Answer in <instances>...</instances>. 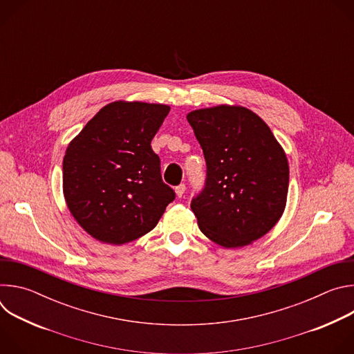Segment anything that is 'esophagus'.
Returning <instances> with one entry per match:
<instances>
[{
    "label": "esophagus",
    "instance_id": "34e87169",
    "mask_svg": "<svg viewBox=\"0 0 354 354\" xmlns=\"http://www.w3.org/2000/svg\"><path fill=\"white\" fill-rule=\"evenodd\" d=\"M185 190H186L185 183H180V185H178V186L175 187V193H176V196H178V197H182V196H183V193H185Z\"/></svg>",
    "mask_w": 354,
    "mask_h": 354
}]
</instances>
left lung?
Listing matches in <instances>:
<instances>
[{"instance_id":"8db88e82","label":"left lung","mask_w":354,"mask_h":354,"mask_svg":"<svg viewBox=\"0 0 354 354\" xmlns=\"http://www.w3.org/2000/svg\"><path fill=\"white\" fill-rule=\"evenodd\" d=\"M207 175L190 209L200 231L224 248L249 245L280 220L288 192V162L269 126L242 106L190 112Z\"/></svg>"}]
</instances>
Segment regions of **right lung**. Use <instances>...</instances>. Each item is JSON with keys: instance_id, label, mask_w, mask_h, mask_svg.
Wrapping results in <instances>:
<instances>
[{"instance_id": "1", "label": "right lung", "mask_w": 354, "mask_h": 354, "mask_svg": "<svg viewBox=\"0 0 354 354\" xmlns=\"http://www.w3.org/2000/svg\"><path fill=\"white\" fill-rule=\"evenodd\" d=\"M168 105L118 100L68 144L63 192L77 223L95 239L123 245L153 230L175 192L161 178L151 140Z\"/></svg>"}]
</instances>
